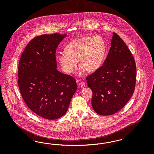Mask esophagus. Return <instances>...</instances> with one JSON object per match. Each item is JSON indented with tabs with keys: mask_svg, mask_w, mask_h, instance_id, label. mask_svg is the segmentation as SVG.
Segmentation results:
<instances>
[{
	"mask_svg": "<svg viewBox=\"0 0 154 154\" xmlns=\"http://www.w3.org/2000/svg\"><path fill=\"white\" fill-rule=\"evenodd\" d=\"M79 86L80 87V88H84V87L85 86V82H79Z\"/></svg>",
	"mask_w": 154,
	"mask_h": 154,
	"instance_id": "esophagus-1",
	"label": "esophagus"
}]
</instances>
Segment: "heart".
<instances>
[{"mask_svg": "<svg viewBox=\"0 0 154 154\" xmlns=\"http://www.w3.org/2000/svg\"><path fill=\"white\" fill-rule=\"evenodd\" d=\"M66 50L59 52L57 58L61 69L71 73L79 62L78 75L87 70L94 72L102 65L106 52V44L101 36L94 35L75 39L69 43Z\"/></svg>", "mask_w": 154, "mask_h": 154, "instance_id": "b5f03b06", "label": "heart"}]
</instances>
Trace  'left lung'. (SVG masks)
<instances>
[{
    "label": "left lung",
    "mask_w": 154,
    "mask_h": 154,
    "mask_svg": "<svg viewBox=\"0 0 154 154\" xmlns=\"http://www.w3.org/2000/svg\"><path fill=\"white\" fill-rule=\"evenodd\" d=\"M86 80L93 91L92 106L99 115L114 114L131 99L135 89V61L116 33H113L111 48L102 66Z\"/></svg>",
    "instance_id": "8db88e82"
}]
</instances>
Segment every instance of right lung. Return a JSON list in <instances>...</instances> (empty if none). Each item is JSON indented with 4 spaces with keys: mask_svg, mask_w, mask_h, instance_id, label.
Listing matches in <instances>:
<instances>
[{
    "mask_svg": "<svg viewBox=\"0 0 154 154\" xmlns=\"http://www.w3.org/2000/svg\"><path fill=\"white\" fill-rule=\"evenodd\" d=\"M66 34L34 38L20 59L18 85L28 107L39 116L55 120L64 116L76 90L73 77L57 70L56 48Z\"/></svg>",
    "mask_w": 154,
    "mask_h": 154,
    "instance_id": "add662e5",
    "label": "right lung"
}]
</instances>
